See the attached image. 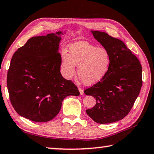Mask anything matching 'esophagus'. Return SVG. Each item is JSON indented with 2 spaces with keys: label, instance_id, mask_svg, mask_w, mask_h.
<instances>
[{
  "label": "esophagus",
  "instance_id": "esophagus-1",
  "mask_svg": "<svg viewBox=\"0 0 154 154\" xmlns=\"http://www.w3.org/2000/svg\"><path fill=\"white\" fill-rule=\"evenodd\" d=\"M79 93L81 95H83V90L82 89V88H79Z\"/></svg>",
  "mask_w": 154,
  "mask_h": 154
}]
</instances>
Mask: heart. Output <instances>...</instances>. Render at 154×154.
Wrapping results in <instances>:
<instances>
[{"label": "heart", "instance_id": "heart-1", "mask_svg": "<svg viewBox=\"0 0 154 154\" xmlns=\"http://www.w3.org/2000/svg\"><path fill=\"white\" fill-rule=\"evenodd\" d=\"M111 57L105 48H97L85 41L71 43L68 54L61 55V71L64 77L71 79L77 74L85 85H92L102 81L107 74Z\"/></svg>", "mask_w": 154, "mask_h": 154}]
</instances>
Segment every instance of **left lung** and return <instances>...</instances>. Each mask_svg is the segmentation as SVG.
I'll use <instances>...</instances> for the list:
<instances>
[{
  "label": "left lung",
  "mask_w": 154,
  "mask_h": 154,
  "mask_svg": "<svg viewBox=\"0 0 154 154\" xmlns=\"http://www.w3.org/2000/svg\"><path fill=\"white\" fill-rule=\"evenodd\" d=\"M90 32L109 51L111 64L105 77L84 91L96 100L86 113L96 123H113L123 119L133 106L142 86V66L123 41L104 32Z\"/></svg>",
  "instance_id": "obj_1"
}]
</instances>
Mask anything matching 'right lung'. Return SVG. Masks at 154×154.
Here are the masks:
<instances>
[{"instance_id": "right-lung-1", "label": "right lung", "mask_w": 154, "mask_h": 154, "mask_svg": "<svg viewBox=\"0 0 154 154\" xmlns=\"http://www.w3.org/2000/svg\"><path fill=\"white\" fill-rule=\"evenodd\" d=\"M58 31L28 39L13 56L7 73V89L14 109L36 122L51 120L67 96H79L77 88L60 72Z\"/></svg>"}]
</instances>
